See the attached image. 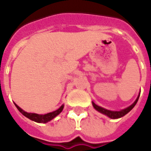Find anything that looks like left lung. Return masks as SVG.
Returning <instances> with one entry per match:
<instances>
[{
    "label": "left lung",
    "mask_w": 151,
    "mask_h": 151,
    "mask_svg": "<svg viewBox=\"0 0 151 151\" xmlns=\"http://www.w3.org/2000/svg\"><path fill=\"white\" fill-rule=\"evenodd\" d=\"M138 99H139V95H138V97L137 98V99L135 100V102L133 103V104L129 106V107H128L125 109H124V110H121L120 111H110V110H107V109H105V108H103L101 107H99L98 105H96L94 103V102H92V104H93V107L97 110L99 112H101V113L104 114L106 116H108V117H110L111 119H118V118H120V117L124 116V115H126L128 112H129L133 108V107L136 105V104L137 103V100H138Z\"/></svg>",
    "instance_id": "left-lung-1"
}]
</instances>
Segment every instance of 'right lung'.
I'll return each mask as SVG.
<instances>
[{
  "mask_svg": "<svg viewBox=\"0 0 151 151\" xmlns=\"http://www.w3.org/2000/svg\"><path fill=\"white\" fill-rule=\"evenodd\" d=\"M15 106L17 107L18 111H20L23 116H25L26 117H27L28 119L33 120V121L38 122V123H47V122H48V121H50L51 120H52L54 117H56L57 115H59V114L62 111L63 108H64V105H62V106H61L59 109H57L56 111H52V112H49V113L44 114V115H39V114L36 113H28L27 111H23L22 108H19L17 104H15Z\"/></svg>",
  "mask_w": 151,
  "mask_h": 151,
  "instance_id": "right-lung-1",
  "label": "right lung"
}]
</instances>
